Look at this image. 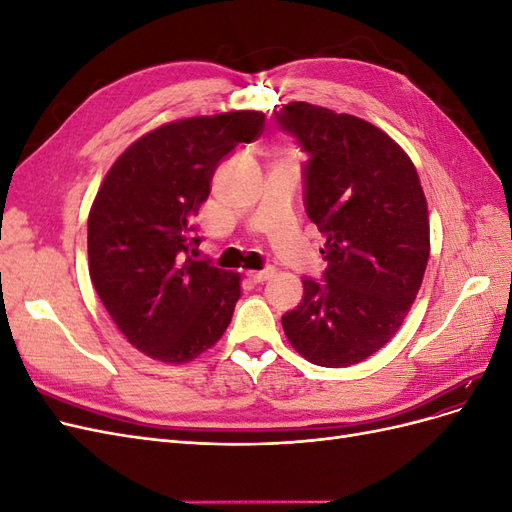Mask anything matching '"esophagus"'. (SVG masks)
I'll list each match as a JSON object with an SVG mask.
<instances>
[{"mask_svg": "<svg viewBox=\"0 0 512 512\" xmlns=\"http://www.w3.org/2000/svg\"><path fill=\"white\" fill-rule=\"evenodd\" d=\"M271 275H273V269H271V267L262 269V271H250V273H247V277H250V280H252L254 284H262V282H267Z\"/></svg>", "mask_w": 512, "mask_h": 512, "instance_id": "obj_1", "label": "esophagus"}]
</instances>
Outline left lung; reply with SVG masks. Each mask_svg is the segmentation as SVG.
<instances>
[{"instance_id":"obj_1","label":"left lung","mask_w":512,"mask_h":512,"mask_svg":"<svg viewBox=\"0 0 512 512\" xmlns=\"http://www.w3.org/2000/svg\"><path fill=\"white\" fill-rule=\"evenodd\" d=\"M275 121L299 143L307 218L324 235L322 280L303 277L282 316L292 348L320 367H348L397 333L429 260L427 200L389 134L329 108L290 102Z\"/></svg>"}]
</instances>
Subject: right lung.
I'll list each match as a JSON object with an SVG mask.
<instances>
[{
    "mask_svg": "<svg viewBox=\"0 0 512 512\" xmlns=\"http://www.w3.org/2000/svg\"><path fill=\"white\" fill-rule=\"evenodd\" d=\"M265 126L258 111L192 117L145 134L106 173L87 220L89 275L128 342L185 363L224 335L239 275L194 260V218L218 164Z\"/></svg>",
    "mask_w": 512,
    "mask_h": 512,
    "instance_id": "add662e5",
    "label": "right lung"
}]
</instances>
